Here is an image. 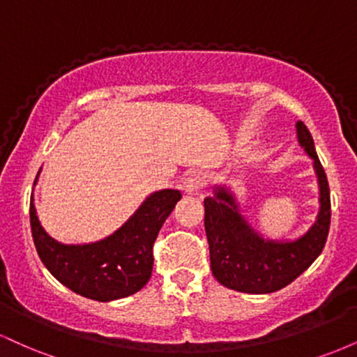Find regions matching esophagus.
Instances as JSON below:
<instances>
[{
    "label": "esophagus",
    "mask_w": 357,
    "mask_h": 357,
    "mask_svg": "<svg viewBox=\"0 0 357 357\" xmlns=\"http://www.w3.org/2000/svg\"><path fill=\"white\" fill-rule=\"evenodd\" d=\"M206 184V174L202 173V171H192L184 178L183 183V190L186 195H196L199 192V190Z\"/></svg>",
    "instance_id": "obj_1"
}]
</instances>
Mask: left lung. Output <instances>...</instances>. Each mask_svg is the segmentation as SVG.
I'll return each instance as SVG.
<instances>
[{
	"mask_svg": "<svg viewBox=\"0 0 357 357\" xmlns=\"http://www.w3.org/2000/svg\"><path fill=\"white\" fill-rule=\"evenodd\" d=\"M296 127L298 146L312 159L319 186V213L304 235L294 240L265 238L248 223L235 192L227 186H216L213 196L204 199L211 272L227 289L245 294L277 292L305 272L326 245L331 225L329 183L309 129L301 121Z\"/></svg>",
	"mask_w": 357,
	"mask_h": 357,
	"instance_id": "left-lung-1",
	"label": "left lung"
}]
</instances>
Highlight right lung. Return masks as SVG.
I'll list each match as a JSON object with an SVG mask.
<instances>
[{"label": "right lung", "mask_w": 357, "mask_h": 357, "mask_svg": "<svg viewBox=\"0 0 357 357\" xmlns=\"http://www.w3.org/2000/svg\"><path fill=\"white\" fill-rule=\"evenodd\" d=\"M38 176L40 171L35 184ZM179 199V190L154 191L109 236L92 243L65 245L43 230L31 195L30 223L36 252L48 272L82 297L99 302L129 297L149 282L155 236Z\"/></svg>", "instance_id": "1"}]
</instances>
